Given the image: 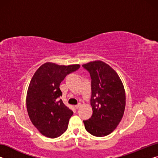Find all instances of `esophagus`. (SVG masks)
Returning <instances> with one entry per match:
<instances>
[{"mask_svg":"<svg viewBox=\"0 0 158 158\" xmlns=\"http://www.w3.org/2000/svg\"><path fill=\"white\" fill-rule=\"evenodd\" d=\"M81 104L79 103V104H78V105L75 106V108L77 109H79V108L81 107Z\"/></svg>","mask_w":158,"mask_h":158,"instance_id":"esophagus-1","label":"esophagus"}]
</instances>
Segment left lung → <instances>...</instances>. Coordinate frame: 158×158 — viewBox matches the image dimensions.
I'll return each instance as SVG.
<instances>
[{
	"label": "left lung",
	"mask_w": 158,
	"mask_h": 158,
	"mask_svg": "<svg viewBox=\"0 0 158 158\" xmlns=\"http://www.w3.org/2000/svg\"><path fill=\"white\" fill-rule=\"evenodd\" d=\"M91 77L90 105L93 114L84 121L87 132L95 137H105L116 129L125 108V92L121 78L108 64L101 60L82 65Z\"/></svg>",
	"instance_id": "8db88e82"
}]
</instances>
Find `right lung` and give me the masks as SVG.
Listing matches in <instances>:
<instances>
[{
  "label": "right lung",
  "instance_id": "add662e5",
  "mask_svg": "<svg viewBox=\"0 0 158 158\" xmlns=\"http://www.w3.org/2000/svg\"><path fill=\"white\" fill-rule=\"evenodd\" d=\"M80 68L79 64L59 65L47 62L33 74L26 95V108L32 123L42 135L56 138L68 129L73 111L59 100L60 84L67 74Z\"/></svg>",
  "mask_w": 158,
  "mask_h": 158
}]
</instances>
